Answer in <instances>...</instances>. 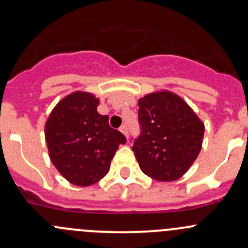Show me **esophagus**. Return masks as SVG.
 I'll return each instance as SVG.
<instances>
[{
  "instance_id": "34e87169",
  "label": "esophagus",
  "mask_w": 248,
  "mask_h": 248,
  "mask_svg": "<svg viewBox=\"0 0 248 248\" xmlns=\"http://www.w3.org/2000/svg\"><path fill=\"white\" fill-rule=\"evenodd\" d=\"M120 132H121V133H124L126 138H128V128H127L126 124H124V126L120 127Z\"/></svg>"
}]
</instances>
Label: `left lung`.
Listing matches in <instances>:
<instances>
[{
	"instance_id": "8db88e82",
	"label": "left lung",
	"mask_w": 248,
	"mask_h": 248,
	"mask_svg": "<svg viewBox=\"0 0 248 248\" xmlns=\"http://www.w3.org/2000/svg\"><path fill=\"white\" fill-rule=\"evenodd\" d=\"M141 133L134 140L140 169L157 181H175L187 172L202 150L204 124L191 107L170 91L139 99Z\"/></svg>"
}]
</instances>
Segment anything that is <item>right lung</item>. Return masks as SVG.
Listing matches in <instances>:
<instances>
[{"label":"right lung","mask_w":248,"mask_h":248,"mask_svg":"<svg viewBox=\"0 0 248 248\" xmlns=\"http://www.w3.org/2000/svg\"><path fill=\"white\" fill-rule=\"evenodd\" d=\"M99 99L76 91L50 112L46 140L50 159L60 174L76 186H91L108 174L110 162L126 138L97 111Z\"/></svg>","instance_id":"add662e5"}]
</instances>
